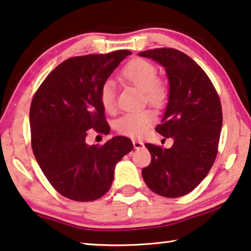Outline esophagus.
Listing matches in <instances>:
<instances>
[{"label":"esophagus","instance_id":"34e87169","mask_svg":"<svg viewBox=\"0 0 251 251\" xmlns=\"http://www.w3.org/2000/svg\"><path fill=\"white\" fill-rule=\"evenodd\" d=\"M133 145H134V149L135 150H140V149H142L143 146H144V143H143L142 141L133 140Z\"/></svg>","mask_w":251,"mask_h":251}]
</instances>
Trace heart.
Returning a JSON list of instances; mask_svg holds the SVG:
<instances>
[{
  "label": "heart",
  "mask_w": 251,
  "mask_h": 251,
  "mask_svg": "<svg viewBox=\"0 0 251 251\" xmlns=\"http://www.w3.org/2000/svg\"><path fill=\"white\" fill-rule=\"evenodd\" d=\"M157 70L152 62L145 59H133L123 67L119 75L123 80L132 83L142 90L143 96L149 104L161 107L169 96V87L165 80L156 77ZM99 101L107 113H113L116 107V89L113 81L107 80L99 90ZM155 122V114L150 109L123 115L117 119L118 133L128 137L143 136Z\"/></svg>",
  "instance_id": "1"
}]
</instances>
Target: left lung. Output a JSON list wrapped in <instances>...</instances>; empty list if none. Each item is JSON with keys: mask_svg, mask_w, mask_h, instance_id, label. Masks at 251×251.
<instances>
[{"mask_svg": "<svg viewBox=\"0 0 251 251\" xmlns=\"http://www.w3.org/2000/svg\"><path fill=\"white\" fill-rule=\"evenodd\" d=\"M138 55L165 68L169 101L155 129L174 141L171 149L145 144L152 161L142 176L158 196L183 197L200 184L216 160L222 127L220 99L201 67L181 51L160 48Z\"/></svg>", "mask_w": 251, "mask_h": 251, "instance_id": "obj_1", "label": "left lung"}]
</instances>
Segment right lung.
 Listing matches in <instances>:
<instances>
[{"label":"right lung","mask_w":251,"mask_h":251,"mask_svg":"<svg viewBox=\"0 0 251 251\" xmlns=\"http://www.w3.org/2000/svg\"><path fill=\"white\" fill-rule=\"evenodd\" d=\"M128 50L69 58L51 71L30 107L31 145L48 181L61 196L86 202L110 189L114 171L133 143L115 136L104 145H88L87 130L108 134L99 90Z\"/></svg>","instance_id":"add662e5"}]
</instances>
